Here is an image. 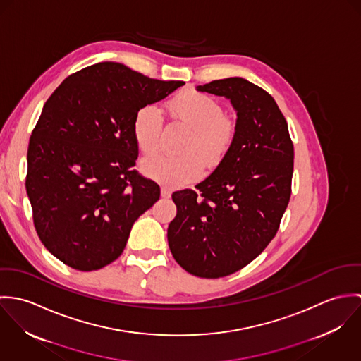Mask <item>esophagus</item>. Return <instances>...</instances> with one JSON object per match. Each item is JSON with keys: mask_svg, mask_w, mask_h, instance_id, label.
Wrapping results in <instances>:
<instances>
[{"mask_svg": "<svg viewBox=\"0 0 361 361\" xmlns=\"http://www.w3.org/2000/svg\"><path fill=\"white\" fill-rule=\"evenodd\" d=\"M171 195H172V190H171L168 186H162V188H161V197L169 199Z\"/></svg>", "mask_w": 361, "mask_h": 361, "instance_id": "esophagus-1", "label": "esophagus"}]
</instances>
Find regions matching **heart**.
<instances>
[{"mask_svg":"<svg viewBox=\"0 0 361 361\" xmlns=\"http://www.w3.org/2000/svg\"><path fill=\"white\" fill-rule=\"evenodd\" d=\"M168 108L176 121L190 129L182 146L185 154L149 157L142 162V169L166 186H180L199 179L203 164L215 168L225 158L235 140L236 125L215 99L195 90L178 94ZM162 125L161 111L154 104H146L136 111L132 132L142 154H153L158 150Z\"/></svg>","mask_w":361,"mask_h":361,"instance_id":"1","label":"heart"}]
</instances>
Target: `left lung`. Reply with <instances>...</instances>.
<instances>
[{
    "label": "left lung",
    "instance_id": "1",
    "mask_svg": "<svg viewBox=\"0 0 361 361\" xmlns=\"http://www.w3.org/2000/svg\"><path fill=\"white\" fill-rule=\"evenodd\" d=\"M231 100L236 136L196 190L175 192L168 245L176 262L200 278L231 275L268 246L290 199L293 143L275 100L243 78L197 86Z\"/></svg>",
    "mask_w": 361,
    "mask_h": 361
}]
</instances>
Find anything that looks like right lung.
<instances>
[{
  "mask_svg": "<svg viewBox=\"0 0 361 361\" xmlns=\"http://www.w3.org/2000/svg\"><path fill=\"white\" fill-rule=\"evenodd\" d=\"M183 85L99 62L55 89L30 136L26 176L35 228L54 257L94 271L122 255L159 199V186L133 169L135 114Z\"/></svg>",
  "mask_w": 361,
  "mask_h": 361,
  "instance_id": "obj_1",
  "label": "right lung"
}]
</instances>
